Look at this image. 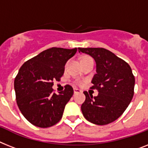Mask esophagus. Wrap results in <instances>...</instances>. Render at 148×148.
Wrapping results in <instances>:
<instances>
[{
	"label": "esophagus",
	"instance_id": "34e87169",
	"mask_svg": "<svg viewBox=\"0 0 148 148\" xmlns=\"http://www.w3.org/2000/svg\"><path fill=\"white\" fill-rule=\"evenodd\" d=\"M74 94H77V93H80V92H82V91L80 90V89L77 88H74Z\"/></svg>",
	"mask_w": 148,
	"mask_h": 148
}]
</instances>
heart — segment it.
<instances>
[{"mask_svg":"<svg viewBox=\"0 0 148 148\" xmlns=\"http://www.w3.org/2000/svg\"><path fill=\"white\" fill-rule=\"evenodd\" d=\"M86 57H83V58H82V59H84V58H86ZM78 84H79V85H81V84H82V82L79 81V82H78Z\"/></svg>","mask_w":148,"mask_h":148,"instance_id":"b5f03b06","label":"heart"}]
</instances>
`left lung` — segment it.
I'll use <instances>...</instances> for the list:
<instances>
[{"mask_svg":"<svg viewBox=\"0 0 148 148\" xmlns=\"http://www.w3.org/2000/svg\"><path fill=\"white\" fill-rule=\"evenodd\" d=\"M96 62V74L91 80L94 97L84 91L85 102L81 110L85 119L96 125H107L115 121L126 110L134 95L135 76L130 66L111 51L102 47H79Z\"/></svg>","mask_w":148,"mask_h":148,"instance_id":"8db88e82","label":"left lung"}]
</instances>
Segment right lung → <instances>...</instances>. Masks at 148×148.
Listing matches in <instances>:
<instances>
[{
  "instance_id": "obj_1",
  "label": "right lung",
  "mask_w": 148,
  "mask_h": 148,
  "mask_svg": "<svg viewBox=\"0 0 148 148\" xmlns=\"http://www.w3.org/2000/svg\"><path fill=\"white\" fill-rule=\"evenodd\" d=\"M76 51V47H51L20 67L14 80L16 103L22 114L32 125L51 127L63 116L66 104L73 95V88L66 85L57 95L53 92V82L60 81L66 63Z\"/></svg>"
}]
</instances>
